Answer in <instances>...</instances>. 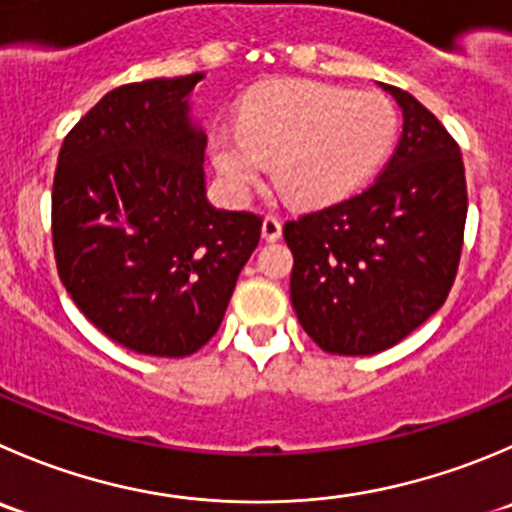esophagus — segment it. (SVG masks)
Masks as SVG:
<instances>
[{"label": "esophagus", "instance_id": "esophagus-1", "mask_svg": "<svg viewBox=\"0 0 512 512\" xmlns=\"http://www.w3.org/2000/svg\"><path fill=\"white\" fill-rule=\"evenodd\" d=\"M280 237H282V222L277 220V217L267 215L265 220H262V240L275 242L280 240Z\"/></svg>", "mask_w": 512, "mask_h": 512}]
</instances>
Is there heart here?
Segmentation results:
<instances>
[{"label":"heart","instance_id":"b5f03b06","mask_svg":"<svg viewBox=\"0 0 512 512\" xmlns=\"http://www.w3.org/2000/svg\"><path fill=\"white\" fill-rule=\"evenodd\" d=\"M398 112L377 92H350L285 79L242 99L240 127L210 137L222 185L242 200L272 165L275 185L295 205L320 207L355 192L388 155Z\"/></svg>","mask_w":512,"mask_h":512}]
</instances>
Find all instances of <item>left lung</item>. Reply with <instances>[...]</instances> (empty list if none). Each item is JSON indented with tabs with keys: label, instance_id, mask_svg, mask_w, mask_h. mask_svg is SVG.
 Listing matches in <instances>:
<instances>
[{
	"label": "left lung",
	"instance_id": "1",
	"mask_svg": "<svg viewBox=\"0 0 512 512\" xmlns=\"http://www.w3.org/2000/svg\"><path fill=\"white\" fill-rule=\"evenodd\" d=\"M377 87L403 112L393 160L365 192L282 230L297 320L332 355H375L423 325L448 297L463 250L460 147L413 94Z\"/></svg>",
	"mask_w": 512,
	"mask_h": 512
}]
</instances>
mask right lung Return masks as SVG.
Wrapping results in <instances>:
<instances>
[{
    "mask_svg": "<svg viewBox=\"0 0 512 512\" xmlns=\"http://www.w3.org/2000/svg\"><path fill=\"white\" fill-rule=\"evenodd\" d=\"M202 79L107 92L64 137L54 172L59 280L94 327L140 355L200 350L260 242V217L207 200V135L190 104Z\"/></svg>",
    "mask_w": 512,
    "mask_h": 512,
    "instance_id": "obj_1",
    "label": "right lung"
}]
</instances>
